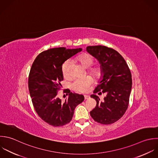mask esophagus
<instances>
[{
	"label": "esophagus",
	"instance_id": "obj_1",
	"mask_svg": "<svg viewBox=\"0 0 158 158\" xmlns=\"http://www.w3.org/2000/svg\"><path fill=\"white\" fill-rule=\"evenodd\" d=\"M90 98V96L89 95H84V99L85 100H87Z\"/></svg>",
	"mask_w": 158,
	"mask_h": 158
}]
</instances>
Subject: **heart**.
Listing matches in <instances>:
<instances>
[{"instance_id": "1", "label": "heart", "mask_w": 158, "mask_h": 158, "mask_svg": "<svg viewBox=\"0 0 158 158\" xmlns=\"http://www.w3.org/2000/svg\"><path fill=\"white\" fill-rule=\"evenodd\" d=\"M76 60L81 63L84 67L88 68V73L94 78H99L102 74V70L100 66H91L94 63V57L89 53H84L78 56ZM71 61L69 60L65 61L61 66V72L64 78L69 79L71 76ZM93 80L90 76H87L82 79H76L71 84L73 90L79 92H85L88 90L89 87L92 83Z\"/></svg>"}]
</instances>
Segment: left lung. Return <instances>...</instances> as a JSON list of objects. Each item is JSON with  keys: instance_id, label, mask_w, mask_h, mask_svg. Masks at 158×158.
Returning a JSON list of instances; mask_svg holds the SVG:
<instances>
[{"instance_id": "8db88e82", "label": "left lung", "mask_w": 158, "mask_h": 158, "mask_svg": "<svg viewBox=\"0 0 158 158\" xmlns=\"http://www.w3.org/2000/svg\"><path fill=\"white\" fill-rule=\"evenodd\" d=\"M86 49L99 61L103 73L94 94H106L103 102L96 95H91L97 105L90 112V116L100 124H113L123 117L128 108L132 84L130 69L121 55L113 48L95 45Z\"/></svg>"}]
</instances>
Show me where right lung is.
Returning a JSON list of instances; mask_svg holds the SVG:
<instances>
[{
    "label": "right lung",
    "mask_w": 158,
    "mask_h": 158,
    "mask_svg": "<svg viewBox=\"0 0 158 158\" xmlns=\"http://www.w3.org/2000/svg\"><path fill=\"white\" fill-rule=\"evenodd\" d=\"M81 51V48H50L39 53L31 66L28 87L32 105L38 116L53 127L68 124L73 118L75 108L84 100L82 95L70 91H63L68 95L64 102L58 96L63 80V63Z\"/></svg>",
    "instance_id": "1"
}]
</instances>
